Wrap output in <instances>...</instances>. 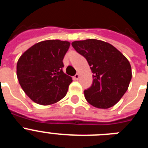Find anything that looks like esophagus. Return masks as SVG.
<instances>
[{
	"mask_svg": "<svg viewBox=\"0 0 148 148\" xmlns=\"http://www.w3.org/2000/svg\"><path fill=\"white\" fill-rule=\"evenodd\" d=\"M78 78H79V74H78V73L75 74V75L73 76V79H75V80H78Z\"/></svg>",
	"mask_w": 148,
	"mask_h": 148,
	"instance_id": "1",
	"label": "esophagus"
}]
</instances>
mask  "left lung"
Here are the masks:
<instances>
[{
    "label": "left lung",
    "mask_w": 148,
    "mask_h": 148,
    "mask_svg": "<svg viewBox=\"0 0 148 148\" xmlns=\"http://www.w3.org/2000/svg\"><path fill=\"white\" fill-rule=\"evenodd\" d=\"M72 46L87 59L93 73L92 85L84 91L87 102L100 109L114 106L129 87L132 78L130 62L120 51L103 40H76Z\"/></svg>",
    "instance_id": "1"
}]
</instances>
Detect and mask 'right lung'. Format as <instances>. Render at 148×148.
<instances>
[{
	"label": "right lung",
	"instance_id": "1",
	"mask_svg": "<svg viewBox=\"0 0 148 148\" xmlns=\"http://www.w3.org/2000/svg\"><path fill=\"white\" fill-rule=\"evenodd\" d=\"M70 45L60 40H44L34 44L19 58L18 80L34 102L49 105L66 95L73 80L63 72V59Z\"/></svg>",
	"mask_w": 148,
	"mask_h": 148
}]
</instances>
